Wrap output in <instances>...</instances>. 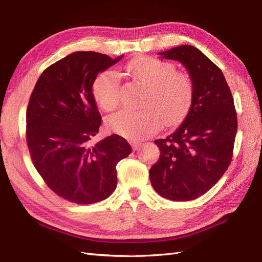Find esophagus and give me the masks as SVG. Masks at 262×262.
Listing matches in <instances>:
<instances>
[{
    "label": "esophagus",
    "instance_id": "34e87169",
    "mask_svg": "<svg viewBox=\"0 0 262 262\" xmlns=\"http://www.w3.org/2000/svg\"><path fill=\"white\" fill-rule=\"evenodd\" d=\"M130 143H131V145H132V148H133L134 150H137V149L140 148V146H141V144H142V142H140V141H131Z\"/></svg>",
    "mask_w": 262,
    "mask_h": 262
}]
</instances>
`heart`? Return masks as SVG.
I'll use <instances>...</instances> for the list:
<instances>
[{
  "mask_svg": "<svg viewBox=\"0 0 262 262\" xmlns=\"http://www.w3.org/2000/svg\"><path fill=\"white\" fill-rule=\"evenodd\" d=\"M170 62L148 55L131 60L123 71L133 81L147 86L142 100L144 108L138 112L121 110L107 119L108 128L130 140H141L170 125L186 115L193 97V84L186 72L175 71ZM93 95L99 107L113 112L120 101L121 83L118 74L107 70L93 84Z\"/></svg>",
  "mask_w": 262,
  "mask_h": 262,
  "instance_id": "heart-1",
  "label": "heart"
}]
</instances>
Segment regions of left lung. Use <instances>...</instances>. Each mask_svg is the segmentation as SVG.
<instances>
[{
  "label": "left lung",
  "mask_w": 262,
  "mask_h": 262,
  "mask_svg": "<svg viewBox=\"0 0 262 262\" xmlns=\"http://www.w3.org/2000/svg\"><path fill=\"white\" fill-rule=\"evenodd\" d=\"M160 54L186 67L193 97L178 128L154 141L161 155L149 169V179L163 198L190 201L215 185L232 162L237 132L234 98L221 69L194 47L179 46Z\"/></svg>",
  "instance_id": "obj_1"
}]
</instances>
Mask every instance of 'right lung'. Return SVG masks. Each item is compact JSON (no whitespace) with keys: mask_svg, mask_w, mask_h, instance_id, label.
Instances as JSON below:
<instances>
[{"mask_svg":"<svg viewBox=\"0 0 262 262\" xmlns=\"http://www.w3.org/2000/svg\"><path fill=\"white\" fill-rule=\"evenodd\" d=\"M121 58L74 52L47 68L30 95L26 142L31 161L46 185L67 201L107 199L117 187L118 162L132 152L118 134L92 143L101 125L94 81Z\"/></svg>","mask_w":262,"mask_h":262,"instance_id":"right-lung-1","label":"right lung"}]
</instances>
